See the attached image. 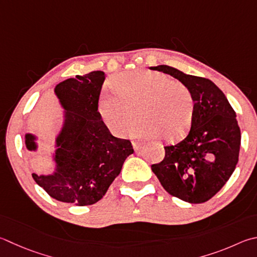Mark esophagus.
I'll return each instance as SVG.
<instances>
[{"label":"esophagus","instance_id":"obj_1","mask_svg":"<svg viewBox=\"0 0 257 257\" xmlns=\"http://www.w3.org/2000/svg\"><path fill=\"white\" fill-rule=\"evenodd\" d=\"M133 147H134V149L135 151H139V149H142V147H143V144H141V143H136V142H133Z\"/></svg>","mask_w":257,"mask_h":257}]
</instances>
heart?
<instances>
[{
	"label": "heart",
	"instance_id": "b5f03b06",
	"mask_svg": "<svg viewBox=\"0 0 257 257\" xmlns=\"http://www.w3.org/2000/svg\"><path fill=\"white\" fill-rule=\"evenodd\" d=\"M114 94H103L97 112L104 127L122 137L142 119L133 134L174 143L188 135L195 111L194 96L185 84L161 72L136 69L111 81ZM138 114L136 115V113Z\"/></svg>",
	"mask_w": 257,
	"mask_h": 257
}]
</instances>
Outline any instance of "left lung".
<instances>
[{"instance_id":"1","label":"left lung","mask_w":257,"mask_h":257,"mask_svg":"<svg viewBox=\"0 0 257 257\" xmlns=\"http://www.w3.org/2000/svg\"><path fill=\"white\" fill-rule=\"evenodd\" d=\"M151 69L175 77L194 96L191 129L183 141L165 146V157L152 165L167 192L189 203L211 199L229 180L238 162L240 129L226 95L208 78L160 65Z\"/></svg>"}]
</instances>
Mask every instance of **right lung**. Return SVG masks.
Returning <instances> with one entry per match:
<instances>
[{"mask_svg":"<svg viewBox=\"0 0 257 257\" xmlns=\"http://www.w3.org/2000/svg\"><path fill=\"white\" fill-rule=\"evenodd\" d=\"M104 72L94 71L57 84L55 94L64 111V124L56 138L54 174H32L51 198L76 206H90L106 193L134 153L128 139L113 137L97 112ZM26 146L36 151V137L26 135Z\"/></svg>","mask_w":257,"mask_h":257,"instance_id":"right-lung-1","label":"right lung"}]
</instances>
